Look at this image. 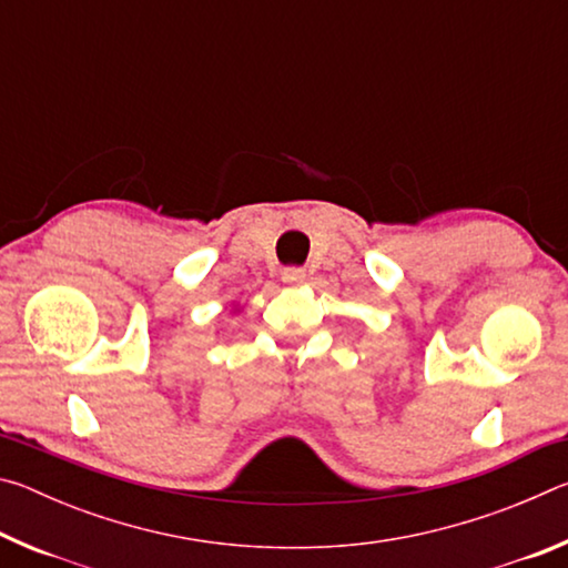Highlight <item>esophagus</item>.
Masks as SVG:
<instances>
[{"label":"esophagus","mask_w":568,"mask_h":568,"mask_svg":"<svg viewBox=\"0 0 568 568\" xmlns=\"http://www.w3.org/2000/svg\"><path fill=\"white\" fill-rule=\"evenodd\" d=\"M305 281V271L303 267H285L283 271V283L287 285H301Z\"/></svg>","instance_id":"obj_1"}]
</instances>
